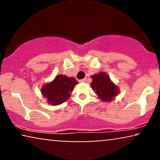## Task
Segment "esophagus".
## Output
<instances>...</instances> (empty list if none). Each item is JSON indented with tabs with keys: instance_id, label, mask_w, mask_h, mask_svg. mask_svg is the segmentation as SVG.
I'll return each instance as SVG.
<instances>
[{
	"instance_id": "obj_1",
	"label": "esophagus",
	"mask_w": 160,
	"mask_h": 160,
	"mask_svg": "<svg viewBox=\"0 0 160 160\" xmlns=\"http://www.w3.org/2000/svg\"><path fill=\"white\" fill-rule=\"evenodd\" d=\"M79 82H87V78H83V79H81V80H79Z\"/></svg>"
}]
</instances>
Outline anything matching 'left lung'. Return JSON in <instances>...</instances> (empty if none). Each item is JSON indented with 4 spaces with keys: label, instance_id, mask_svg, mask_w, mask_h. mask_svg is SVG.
Segmentation results:
<instances>
[{
    "label": "left lung",
    "instance_id": "left-lung-1",
    "mask_svg": "<svg viewBox=\"0 0 160 160\" xmlns=\"http://www.w3.org/2000/svg\"><path fill=\"white\" fill-rule=\"evenodd\" d=\"M91 78H92V88L102 101H111L119 93V87L111 82L110 77L104 72L95 74Z\"/></svg>",
    "mask_w": 160,
    "mask_h": 160
}]
</instances>
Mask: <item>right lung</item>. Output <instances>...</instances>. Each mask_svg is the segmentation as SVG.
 Listing matches in <instances>:
<instances>
[{
    "instance_id": "1",
    "label": "right lung",
    "mask_w": 160,
    "mask_h": 160,
    "mask_svg": "<svg viewBox=\"0 0 160 160\" xmlns=\"http://www.w3.org/2000/svg\"><path fill=\"white\" fill-rule=\"evenodd\" d=\"M76 84L78 82L75 78L59 75L52 82L43 85L41 92L47 99L48 103L58 106L68 99Z\"/></svg>"
}]
</instances>
